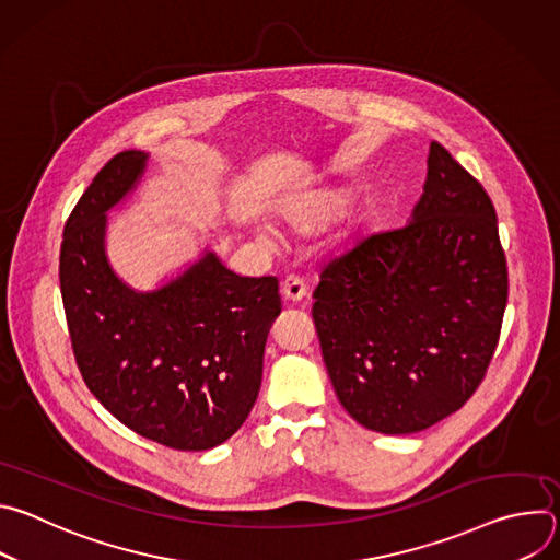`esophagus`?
<instances>
[{
    "mask_svg": "<svg viewBox=\"0 0 560 560\" xmlns=\"http://www.w3.org/2000/svg\"><path fill=\"white\" fill-rule=\"evenodd\" d=\"M281 292H283V296H285L288 301L296 303V301L305 299V294H307V285L303 283V279H301V277L290 275V277H285V281L281 283Z\"/></svg>",
    "mask_w": 560,
    "mask_h": 560,
    "instance_id": "obj_1",
    "label": "esophagus"
}]
</instances>
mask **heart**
Listing matches in <instances>:
<instances>
[{
	"label": "heart",
	"instance_id": "1",
	"mask_svg": "<svg viewBox=\"0 0 560 560\" xmlns=\"http://www.w3.org/2000/svg\"><path fill=\"white\" fill-rule=\"evenodd\" d=\"M354 192L348 186L310 188L283 197L277 203V217L296 232H312L339 219L352 203Z\"/></svg>",
	"mask_w": 560,
	"mask_h": 560
}]
</instances>
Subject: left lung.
<instances>
[{
    "label": "left lung",
    "mask_w": 560,
    "mask_h": 560,
    "mask_svg": "<svg viewBox=\"0 0 560 560\" xmlns=\"http://www.w3.org/2000/svg\"><path fill=\"white\" fill-rule=\"evenodd\" d=\"M312 318L346 412L381 434L421 432L483 381L508 305L490 195L436 141L408 225L335 259Z\"/></svg>",
    "instance_id": "left-lung-1"
}]
</instances>
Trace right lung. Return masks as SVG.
Returning <instances> with one entry per match:
<instances>
[{
	"instance_id": "right-lung-1",
	"label": "right lung",
	"mask_w": 560,
	"mask_h": 560,
	"mask_svg": "<svg viewBox=\"0 0 560 560\" xmlns=\"http://www.w3.org/2000/svg\"><path fill=\"white\" fill-rule=\"evenodd\" d=\"M148 152L124 150L70 212L59 285L79 372L132 432L201 452L248 419L268 332L281 312L275 277H238L212 250L154 290H135L106 255L108 212L141 182Z\"/></svg>"
}]
</instances>
